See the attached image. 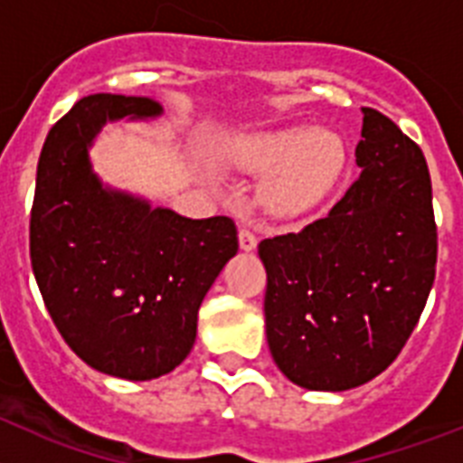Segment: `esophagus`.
Instances as JSON below:
<instances>
[{
  "label": "esophagus",
  "mask_w": 463,
  "mask_h": 463,
  "mask_svg": "<svg viewBox=\"0 0 463 463\" xmlns=\"http://www.w3.org/2000/svg\"><path fill=\"white\" fill-rule=\"evenodd\" d=\"M239 243H241V250H245V252L255 250V248H257V234L252 232V229L243 227L239 232Z\"/></svg>",
  "instance_id": "obj_1"
}]
</instances>
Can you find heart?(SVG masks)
Returning a JSON list of instances; mask_svg holds the SVG:
<instances>
[{"mask_svg":"<svg viewBox=\"0 0 463 463\" xmlns=\"http://www.w3.org/2000/svg\"><path fill=\"white\" fill-rule=\"evenodd\" d=\"M343 157L336 134L308 127L241 137L227 150L229 165L236 169L269 174L264 202L282 213L304 211L320 202L336 183Z\"/></svg>","mask_w":463,"mask_h":463,"instance_id":"obj_1","label":"heart"}]
</instances>
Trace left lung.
<instances>
[{
    "instance_id": "left-lung-1",
    "label": "left lung",
    "mask_w": 463,
    "mask_h": 463,
    "mask_svg": "<svg viewBox=\"0 0 463 463\" xmlns=\"http://www.w3.org/2000/svg\"><path fill=\"white\" fill-rule=\"evenodd\" d=\"M362 110L359 181L326 218L260 243L269 350L306 390L345 392L383 373L436 278L427 159L390 118Z\"/></svg>"
}]
</instances>
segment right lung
<instances>
[{"label":"right lung","instance_id":"obj_1","mask_svg":"<svg viewBox=\"0 0 463 463\" xmlns=\"http://www.w3.org/2000/svg\"><path fill=\"white\" fill-rule=\"evenodd\" d=\"M157 101L90 94L48 132L30 218V257L43 304L88 366L153 380L190 354L196 315L239 250L234 220L183 218L101 185L88 148L120 118H155Z\"/></svg>","mask_w":463,"mask_h":463}]
</instances>
